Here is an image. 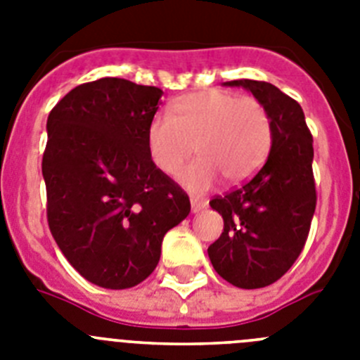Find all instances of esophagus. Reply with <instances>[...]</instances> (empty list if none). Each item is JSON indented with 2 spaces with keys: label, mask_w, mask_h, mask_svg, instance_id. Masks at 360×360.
<instances>
[{
  "label": "esophagus",
  "mask_w": 360,
  "mask_h": 360,
  "mask_svg": "<svg viewBox=\"0 0 360 360\" xmlns=\"http://www.w3.org/2000/svg\"><path fill=\"white\" fill-rule=\"evenodd\" d=\"M207 202L202 198H191V211L193 212H200L202 209H205Z\"/></svg>",
  "instance_id": "1"
}]
</instances>
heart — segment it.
Instances as JSON below:
<instances>
[{
	"instance_id": "1",
	"label": "heart",
	"mask_w": 360,
	"mask_h": 360,
	"mask_svg": "<svg viewBox=\"0 0 360 360\" xmlns=\"http://www.w3.org/2000/svg\"><path fill=\"white\" fill-rule=\"evenodd\" d=\"M272 146L269 111L257 98L225 90H203L173 103V113L160 110L148 126V151L162 173L176 174L195 151L200 160L180 180L203 193L219 174L229 184L249 180L266 160Z\"/></svg>"
}]
</instances>
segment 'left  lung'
I'll list each match as a JSON object with an SVG mask.
<instances>
[{
	"instance_id": "8db88e82",
	"label": "left lung",
	"mask_w": 360,
	"mask_h": 360,
	"mask_svg": "<svg viewBox=\"0 0 360 360\" xmlns=\"http://www.w3.org/2000/svg\"><path fill=\"white\" fill-rule=\"evenodd\" d=\"M225 84L243 86L266 108L272 146L249 182L209 202L224 218V232L207 252L225 281L263 288L294 265L307 243L317 202L314 139L299 103L274 84L250 79Z\"/></svg>"
}]
</instances>
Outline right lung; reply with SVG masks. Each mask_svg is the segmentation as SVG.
<instances>
[{"mask_svg":"<svg viewBox=\"0 0 360 360\" xmlns=\"http://www.w3.org/2000/svg\"><path fill=\"white\" fill-rule=\"evenodd\" d=\"M164 91L119 77L84 82L46 120V216L70 265L90 283L131 288L160 259L189 196L153 164L148 126Z\"/></svg>","mask_w":360,"mask_h":360,"instance_id":"right-lung-1","label":"right lung"}]
</instances>
